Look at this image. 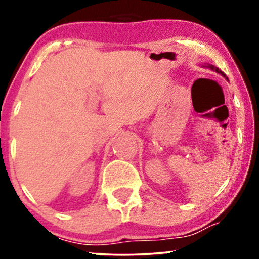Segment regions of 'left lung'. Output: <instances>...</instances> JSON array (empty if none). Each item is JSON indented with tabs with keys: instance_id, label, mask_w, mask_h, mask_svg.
<instances>
[{
	"instance_id": "left-lung-1",
	"label": "left lung",
	"mask_w": 259,
	"mask_h": 259,
	"mask_svg": "<svg viewBox=\"0 0 259 259\" xmlns=\"http://www.w3.org/2000/svg\"><path fill=\"white\" fill-rule=\"evenodd\" d=\"M201 67H203V68H208V69L213 70V72H215V73L221 74V75H222V76H224V77H225V79L229 81V79H228V76H226V75H225V74H224V73H223V72H222V70L218 68V67H214L213 65H210V63H204V65H201Z\"/></svg>"
}]
</instances>
